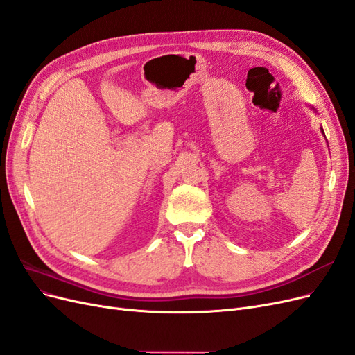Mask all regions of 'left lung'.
<instances>
[{
  "mask_svg": "<svg viewBox=\"0 0 355 355\" xmlns=\"http://www.w3.org/2000/svg\"><path fill=\"white\" fill-rule=\"evenodd\" d=\"M321 130H323V128H321Z\"/></svg>",
  "mask_w": 355,
  "mask_h": 355,
  "instance_id": "obj_1",
  "label": "left lung"
}]
</instances>
